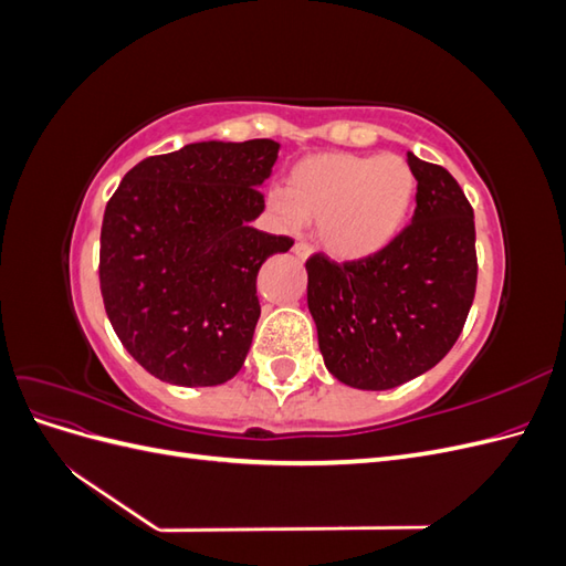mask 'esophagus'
<instances>
[{
	"label": "esophagus",
	"mask_w": 566,
	"mask_h": 566,
	"mask_svg": "<svg viewBox=\"0 0 566 566\" xmlns=\"http://www.w3.org/2000/svg\"><path fill=\"white\" fill-rule=\"evenodd\" d=\"M293 252H295V256H300V260H306V256L312 254V245L310 243H295Z\"/></svg>",
	"instance_id": "1"
}]
</instances>
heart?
Instances as JSON below:
<instances>
[{
  "label": "heart",
  "instance_id": "obj_1",
  "mask_svg": "<svg viewBox=\"0 0 566 566\" xmlns=\"http://www.w3.org/2000/svg\"><path fill=\"white\" fill-rule=\"evenodd\" d=\"M416 193V172L399 156L321 153L290 169L269 205L290 231L318 219L321 245L339 260H366L401 233Z\"/></svg>",
  "mask_w": 566,
  "mask_h": 566
}]
</instances>
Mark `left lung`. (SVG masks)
<instances>
[{"label":"left lung","mask_w":566,"mask_h":566,"mask_svg":"<svg viewBox=\"0 0 566 566\" xmlns=\"http://www.w3.org/2000/svg\"><path fill=\"white\" fill-rule=\"evenodd\" d=\"M410 224L366 260H306L318 349L339 382L391 389L434 368L465 325L476 287L474 212L449 169L408 153Z\"/></svg>","instance_id":"1"}]
</instances>
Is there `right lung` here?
<instances>
[{"mask_svg": "<svg viewBox=\"0 0 566 566\" xmlns=\"http://www.w3.org/2000/svg\"><path fill=\"white\" fill-rule=\"evenodd\" d=\"M279 144L200 142L132 167L106 205L98 281L125 349L158 380L212 387L243 368L256 273L293 238L250 227Z\"/></svg>", "mask_w": 566, "mask_h": 566, "instance_id": "1", "label": "right lung"}]
</instances>
